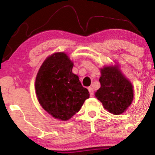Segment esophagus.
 Here are the masks:
<instances>
[{"mask_svg":"<svg viewBox=\"0 0 155 155\" xmlns=\"http://www.w3.org/2000/svg\"><path fill=\"white\" fill-rule=\"evenodd\" d=\"M88 91H89V93H90V96L93 97L94 96V89H93V87H88Z\"/></svg>","mask_w":155,"mask_h":155,"instance_id":"obj_1","label":"esophagus"}]
</instances>
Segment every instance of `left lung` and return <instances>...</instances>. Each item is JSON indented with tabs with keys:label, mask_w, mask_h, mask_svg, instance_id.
Masks as SVG:
<instances>
[{
	"label": "left lung",
	"mask_w": 155,
	"mask_h": 155,
	"mask_svg": "<svg viewBox=\"0 0 155 155\" xmlns=\"http://www.w3.org/2000/svg\"><path fill=\"white\" fill-rule=\"evenodd\" d=\"M101 71V87L96 91L95 96L108 112L120 115L130 105L134 99L132 85L117 68L105 67Z\"/></svg>",
	"instance_id": "obj_1"
}]
</instances>
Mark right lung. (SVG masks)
Returning a JSON list of instances; mask_svg holds the SVG:
<instances>
[{
	"instance_id": "obj_1",
	"label": "right lung",
	"mask_w": 155,
	"mask_h": 155,
	"mask_svg": "<svg viewBox=\"0 0 155 155\" xmlns=\"http://www.w3.org/2000/svg\"><path fill=\"white\" fill-rule=\"evenodd\" d=\"M73 64L64 52L46 59L35 82L37 99L52 117L67 121L79 111L90 94L72 73Z\"/></svg>"
}]
</instances>
